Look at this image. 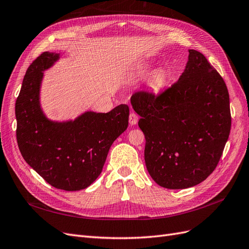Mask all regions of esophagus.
I'll use <instances>...</instances> for the list:
<instances>
[{
  "label": "esophagus",
  "mask_w": 249,
  "mask_h": 249,
  "mask_svg": "<svg viewBox=\"0 0 249 249\" xmlns=\"http://www.w3.org/2000/svg\"><path fill=\"white\" fill-rule=\"evenodd\" d=\"M139 121V117L135 113H130L129 115V124L130 125H135Z\"/></svg>",
  "instance_id": "34e87169"
}]
</instances>
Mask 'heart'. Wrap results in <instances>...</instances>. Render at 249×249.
Listing matches in <instances>:
<instances>
[{"label":"heart","mask_w":249,"mask_h":249,"mask_svg":"<svg viewBox=\"0 0 249 249\" xmlns=\"http://www.w3.org/2000/svg\"><path fill=\"white\" fill-rule=\"evenodd\" d=\"M151 71L152 67L149 64H146V65L134 68L131 72V75L134 78L142 79L149 74L145 83L147 89L153 93H161L171 83V73L164 68L155 69L152 72Z\"/></svg>","instance_id":"1"}]
</instances>
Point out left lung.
Listing matches in <instances>:
<instances>
[{"mask_svg": "<svg viewBox=\"0 0 249 249\" xmlns=\"http://www.w3.org/2000/svg\"><path fill=\"white\" fill-rule=\"evenodd\" d=\"M189 55L178 82L162 94L131 97L146 138L145 162L158 185L185 189L215 170L231 131L226 83L203 53Z\"/></svg>", "mask_w": 249, "mask_h": 249, "instance_id": "obj_1", "label": "left lung"}]
</instances>
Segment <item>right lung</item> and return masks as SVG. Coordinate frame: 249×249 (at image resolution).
Returning <instances> with one entry per match:
<instances>
[{
    "label": "right lung",
    "mask_w": 249,
    "mask_h": 249,
    "mask_svg": "<svg viewBox=\"0 0 249 249\" xmlns=\"http://www.w3.org/2000/svg\"><path fill=\"white\" fill-rule=\"evenodd\" d=\"M61 59L45 52L31 64L15 103L17 139L26 162L52 186L67 191L89 187L98 178L113 142L128 127L129 107L108 113L86 110L75 119L55 121L41 106L44 71Z\"/></svg>",
    "instance_id": "obj_1"
}]
</instances>
